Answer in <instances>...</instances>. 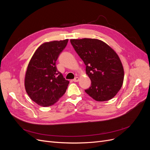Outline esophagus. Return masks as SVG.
<instances>
[{"label":"esophagus","mask_w":150,"mask_h":150,"mask_svg":"<svg viewBox=\"0 0 150 150\" xmlns=\"http://www.w3.org/2000/svg\"><path fill=\"white\" fill-rule=\"evenodd\" d=\"M79 80V78H78V77H76V78L73 79V81L74 82H78Z\"/></svg>","instance_id":"34e87169"}]
</instances>
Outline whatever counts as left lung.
I'll return each instance as SVG.
<instances>
[{
	"mask_svg": "<svg viewBox=\"0 0 150 150\" xmlns=\"http://www.w3.org/2000/svg\"><path fill=\"white\" fill-rule=\"evenodd\" d=\"M70 42L83 61L86 74L91 81L85 92L97 101L112 99L120 90L124 79L123 67L117 54L98 39H71Z\"/></svg>",
	"mask_w": 150,
	"mask_h": 150,
	"instance_id": "1",
	"label": "left lung"
}]
</instances>
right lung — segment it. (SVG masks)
<instances>
[{"mask_svg": "<svg viewBox=\"0 0 150 150\" xmlns=\"http://www.w3.org/2000/svg\"><path fill=\"white\" fill-rule=\"evenodd\" d=\"M67 42L65 39L42 44L29 63L25 76V91L40 106L53 105L66 91L69 82L57 71L56 63Z\"/></svg>", "mask_w": 150, "mask_h": 150, "instance_id": "right-lung-1", "label": "right lung"}]
</instances>
